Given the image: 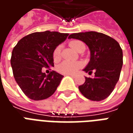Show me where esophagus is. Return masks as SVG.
<instances>
[{
	"label": "esophagus",
	"mask_w": 133,
	"mask_h": 133,
	"mask_svg": "<svg viewBox=\"0 0 133 133\" xmlns=\"http://www.w3.org/2000/svg\"><path fill=\"white\" fill-rule=\"evenodd\" d=\"M69 75V76H70L71 78H75V75H71V74H69V75Z\"/></svg>",
	"instance_id": "34e87169"
}]
</instances>
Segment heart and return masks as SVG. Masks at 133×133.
Instances as JSON below:
<instances>
[{
    "instance_id": "heart-1",
    "label": "heart",
    "mask_w": 133,
    "mask_h": 133,
    "mask_svg": "<svg viewBox=\"0 0 133 133\" xmlns=\"http://www.w3.org/2000/svg\"><path fill=\"white\" fill-rule=\"evenodd\" d=\"M83 43L82 42L78 41H72L70 43V46L72 48V49L77 51L79 46ZM61 46L58 45L55 48L53 53H52V57L53 60L55 61H58L61 58ZM82 67V63L80 62H72V61H65L62 62L61 64L58 65L57 70L59 72L65 75H69V74H75L78 70Z\"/></svg>"
}]
</instances>
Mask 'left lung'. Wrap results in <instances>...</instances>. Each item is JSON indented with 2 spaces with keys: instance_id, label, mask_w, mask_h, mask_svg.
I'll use <instances>...</instances> for the list:
<instances>
[{
  "instance_id": "obj_1",
  "label": "left lung",
  "mask_w": 133,
  "mask_h": 133,
  "mask_svg": "<svg viewBox=\"0 0 133 133\" xmlns=\"http://www.w3.org/2000/svg\"><path fill=\"white\" fill-rule=\"evenodd\" d=\"M68 38L80 40L88 46L90 59L83 70L89 74L95 71L94 78L85 77V82L78 87L79 90L90 100L107 98L120 78L123 66V50L119 43L108 35L95 31L72 33Z\"/></svg>"
}]
</instances>
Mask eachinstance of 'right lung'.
Here are the masks:
<instances>
[{
  "instance_id": "obj_1",
  "label": "right lung",
  "mask_w": 133,
  "mask_h": 133,
  "mask_svg": "<svg viewBox=\"0 0 133 133\" xmlns=\"http://www.w3.org/2000/svg\"><path fill=\"white\" fill-rule=\"evenodd\" d=\"M68 35L49 30L36 32L23 37L14 47L10 59L13 76L27 97L41 100L55 92L63 75L54 70L46 75L42 69L54 66L53 51Z\"/></svg>"
}]
</instances>
